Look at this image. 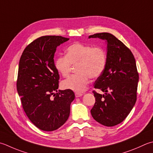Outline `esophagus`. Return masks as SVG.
Here are the masks:
<instances>
[{
	"label": "esophagus",
	"mask_w": 153,
	"mask_h": 153,
	"mask_svg": "<svg viewBox=\"0 0 153 153\" xmlns=\"http://www.w3.org/2000/svg\"><path fill=\"white\" fill-rule=\"evenodd\" d=\"M75 95H76V97H82L83 94H81V93H76V94H75Z\"/></svg>",
	"instance_id": "1"
}]
</instances>
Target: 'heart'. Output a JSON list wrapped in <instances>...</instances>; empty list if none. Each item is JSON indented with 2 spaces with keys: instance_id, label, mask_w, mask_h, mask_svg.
Listing matches in <instances>:
<instances>
[{
  "instance_id": "heart-1",
  "label": "heart",
  "mask_w": 153,
  "mask_h": 153,
  "mask_svg": "<svg viewBox=\"0 0 153 153\" xmlns=\"http://www.w3.org/2000/svg\"><path fill=\"white\" fill-rule=\"evenodd\" d=\"M107 64V53L101 47L76 42L69 46L65 56L57 57L54 61L56 71L63 77H67L72 65H76L73 75L62 82V87L76 93H82L87 89L89 77L97 78L103 72Z\"/></svg>"
}]
</instances>
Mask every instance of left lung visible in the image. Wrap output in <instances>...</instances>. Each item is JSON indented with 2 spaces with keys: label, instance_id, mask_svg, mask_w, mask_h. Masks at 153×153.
<instances>
[{
  "label": "left lung",
  "instance_id": "1",
  "mask_svg": "<svg viewBox=\"0 0 153 153\" xmlns=\"http://www.w3.org/2000/svg\"><path fill=\"white\" fill-rule=\"evenodd\" d=\"M106 40L107 64L94 83L105 94L93 91L95 103L91 110L95 121L107 127L123 121L137 100L139 82L135 59L131 51L115 36L107 32L91 35L89 38Z\"/></svg>",
  "mask_w": 153,
  "mask_h": 153
}]
</instances>
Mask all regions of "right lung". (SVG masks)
<instances>
[{
  "label": "right lung",
  "mask_w": 153,
  "mask_h": 153,
  "mask_svg": "<svg viewBox=\"0 0 153 153\" xmlns=\"http://www.w3.org/2000/svg\"><path fill=\"white\" fill-rule=\"evenodd\" d=\"M68 40L59 36L40 37L26 47L20 59L18 94L27 117L42 131H55L62 126L75 99L73 91L57 90L59 76L53 57L56 48Z\"/></svg>",
  "instance_id": "right-lung-1"
}]
</instances>
